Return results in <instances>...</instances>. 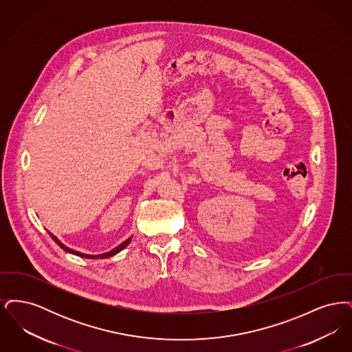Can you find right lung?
<instances>
[{"label":"right lung","instance_id":"1","mask_svg":"<svg viewBox=\"0 0 352 352\" xmlns=\"http://www.w3.org/2000/svg\"><path fill=\"white\" fill-rule=\"evenodd\" d=\"M50 234L51 237H52V240L63 250V251L68 252V253H71V254H76V256H79V257H85V258H107V257H111V256H115V254H118V252L122 251L125 247H128L129 245V243H131V240H132V237H129V239H126L124 243H121L120 245H118L116 248H113L112 251L105 252V253H101V254H87V253H82V252L75 251V250H71V248H68L66 247L56 236H54V234Z\"/></svg>","mask_w":352,"mask_h":352}]
</instances>
